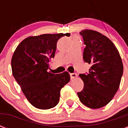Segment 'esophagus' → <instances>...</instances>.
<instances>
[{
	"mask_svg": "<svg viewBox=\"0 0 128 128\" xmlns=\"http://www.w3.org/2000/svg\"><path fill=\"white\" fill-rule=\"evenodd\" d=\"M77 76H78V75L76 74V73H72V74H70V78H71V79H74V78H77Z\"/></svg>",
	"mask_w": 128,
	"mask_h": 128,
	"instance_id": "obj_1",
	"label": "esophagus"
}]
</instances>
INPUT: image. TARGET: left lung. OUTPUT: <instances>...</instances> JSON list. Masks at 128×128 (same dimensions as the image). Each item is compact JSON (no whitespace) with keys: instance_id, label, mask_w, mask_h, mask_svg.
I'll use <instances>...</instances> for the list:
<instances>
[{"instance_id":"obj_1","label":"left lung","mask_w":128,"mask_h":128,"mask_svg":"<svg viewBox=\"0 0 128 128\" xmlns=\"http://www.w3.org/2000/svg\"><path fill=\"white\" fill-rule=\"evenodd\" d=\"M80 34L86 45L83 58L92 66L88 74L79 75L84 86L78 96L86 106L98 109L107 105L117 92L123 74V63L118 50L108 37L88 29Z\"/></svg>"}]
</instances>
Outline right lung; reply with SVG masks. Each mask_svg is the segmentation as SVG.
Here are the masks:
<instances>
[{"label":"right lung","mask_w":128,"mask_h":128,"mask_svg":"<svg viewBox=\"0 0 128 128\" xmlns=\"http://www.w3.org/2000/svg\"><path fill=\"white\" fill-rule=\"evenodd\" d=\"M69 33L44 34L23 40L11 60L12 75L28 102L38 109L48 110L59 102L60 90L70 82L68 72L54 74L48 72L56 44Z\"/></svg>","instance_id":"add662e5"}]
</instances>
